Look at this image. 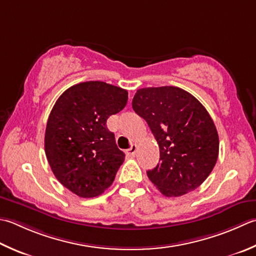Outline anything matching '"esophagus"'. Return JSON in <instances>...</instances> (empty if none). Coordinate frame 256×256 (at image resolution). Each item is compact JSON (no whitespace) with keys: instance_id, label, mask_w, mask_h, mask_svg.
<instances>
[{"instance_id":"34e87169","label":"esophagus","mask_w":256,"mask_h":256,"mask_svg":"<svg viewBox=\"0 0 256 256\" xmlns=\"http://www.w3.org/2000/svg\"><path fill=\"white\" fill-rule=\"evenodd\" d=\"M136 150H138L136 144H132L131 148H130L126 151V153H128V155H130V156H133V155H135V153H136Z\"/></svg>"}]
</instances>
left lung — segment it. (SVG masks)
<instances>
[{"label":"left lung","instance_id":"1","mask_svg":"<svg viewBox=\"0 0 256 256\" xmlns=\"http://www.w3.org/2000/svg\"><path fill=\"white\" fill-rule=\"evenodd\" d=\"M132 106L158 143L160 161L146 172L160 192L181 196L198 188L218 156L212 118L192 94L176 86L140 88Z\"/></svg>","mask_w":256,"mask_h":256}]
</instances>
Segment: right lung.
Segmentation results:
<instances>
[{
    "instance_id": "add662e5",
    "label": "right lung",
    "mask_w": 256,
    "mask_h": 256,
    "mask_svg": "<svg viewBox=\"0 0 256 256\" xmlns=\"http://www.w3.org/2000/svg\"><path fill=\"white\" fill-rule=\"evenodd\" d=\"M126 103V90L101 81L75 84L55 102L45 154L55 178L78 196H98L113 183L125 154L106 121Z\"/></svg>"
}]
</instances>
